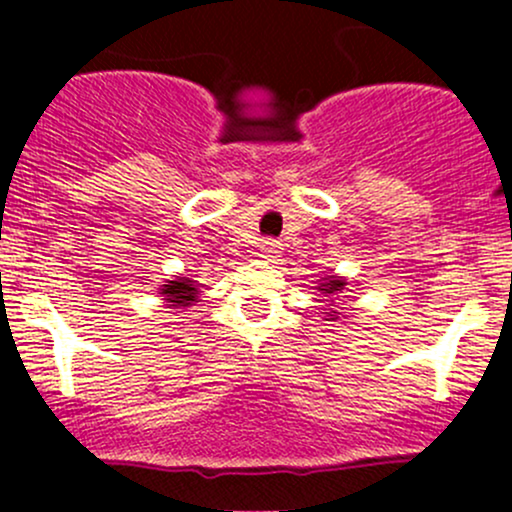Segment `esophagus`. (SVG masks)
<instances>
[{
	"label": "esophagus",
	"instance_id": "34e87169",
	"mask_svg": "<svg viewBox=\"0 0 512 512\" xmlns=\"http://www.w3.org/2000/svg\"><path fill=\"white\" fill-rule=\"evenodd\" d=\"M260 257H262V260H267V262H275L277 257H280V245H277V242H272V240H267L265 245L260 247Z\"/></svg>",
	"mask_w": 512,
	"mask_h": 512
}]
</instances>
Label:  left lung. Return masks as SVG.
Masks as SVG:
<instances>
[{"instance_id":"8db88e82","label":"left lung","mask_w":512,"mask_h":512,"mask_svg":"<svg viewBox=\"0 0 512 512\" xmlns=\"http://www.w3.org/2000/svg\"><path fill=\"white\" fill-rule=\"evenodd\" d=\"M314 289H317L319 297H322V299H317V302H327V307H329L322 312L324 317H327V322H339V312H337V307H334L337 302H334V299H339V294H344V297H347V292H352V289H347V280L339 275H324Z\"/></svg>"}]
</instances>
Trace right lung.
<instances>
[{
    "label": "right lung",
    "instance_id": "right-lung-1",
    "mask_svg": "<svg viewBox=\"0 0 512 512\" xmlns=\"http://www.w3.org/2000/svg\"><path fill=\"white\" fill-rule=\"evenodd\" d=\"M160 297L165 299L170 309H183L193 307L198 302V282L190 280V277H173V280H165V285L158 289Z\"/></svg>",
    "mask_w": 512,
    "mask_h": 512
}]
</instances>
